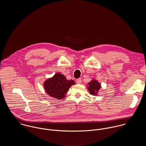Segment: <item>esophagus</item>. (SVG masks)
Segmentation results:
<instances>
[{"label":"esophagus","instance_id":"34e87169","mask_svg":"<svg viewBox=\"0 0 146 146\" xmlns=\"http://www.w3.org/2000/svg\"><path fill=\"white\" fill-rule=\"evenodd\" d=\"M81 83H82V79L81 78H79V79L76 80V83L79 84H81Z\"/></svg>","mask_w":146,"mask_h":146}]
</instances>
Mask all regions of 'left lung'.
<instances>
[{
	"mask_svg": "<svg viewBox=\"0 0 146 146\" xmlns=\"http://www.w3.org/2000/svg\"><path fill=\"white\" fill-rule=\"evenodd\" d=\"M87 89H88L89 93L92 95H97L100 89H101V85L97 80L93 79L89 83H88Z\"/></svg>",
	"mask_w": 146,
	"mask_h": 146,
	"instance_id": "obj_1",
	"label": "left lung"
}]
</instances>
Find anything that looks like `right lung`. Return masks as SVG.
<instances>
[{
	"mask_svg": "<svg viewBox=\"0 0 146 146\" xmlns=\"http://www.w3.org/2000/svg\"><path fill=\"white\" fill-rule=\"evenodd\" d=\"M72 80H67L66 76L61 73H56L53 77L48 79L44 83V88L46 93L50 97L58 100H62L70 88L75 85Z\"/></svg>",
	"mask_w": 146,
	"mask_h": 146,
	"instance_id": "add662e5",
	"label": "right lung"
}]
</instances>
